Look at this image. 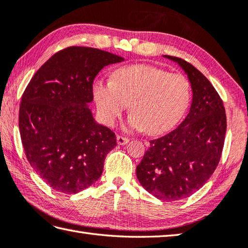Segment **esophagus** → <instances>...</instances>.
Listing matches in <instances>:
<instances>
[{
	"instance_id": "obj_1",
	"label": "esophagus",
	"mask_w": 248,
	"mask_h": 248,
	"mask_svg": "<svg viewBox=\"0 0 248 248\" xmlns=\"http://www.w3.org/2000/svg\"><path fill=\"white\" fill-rule=\"evenodd\" d=\"M116 142H118V144H125L128 142V138L126 137H123V136H116Z\"/></svg>"
}]
</instances>
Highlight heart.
<instances>
[{
	"instance_id": "1",
	"label": "heart",
	"mask_w": 248,
	"mask_h": 248,
	"mask_svg": "<svg viewBox=\"0 0 248 248\" xmlns=\"http://www.w3.org/2000/svg\"><path fill=\"white\" fill-rule=\"evenodd\" d=\"M191 84L184 74L147 64L119 69L112 80H98L94 97L104 122L112 126L130 104L128 127L151 135L174 127L191 101Z\"/></svg>"
}]
</instances>
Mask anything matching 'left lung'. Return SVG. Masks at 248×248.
<instances>
[{
  "label": "left lung",
  "instance_id": "1",
  "mask_svg": "<svg viewBox=\"0 0 248 248\" xmlns=\"http://www.w3.org/2000/svg\"><path fill=\"white\" fill-rule=\"evenodd\" d=\"M167 58L178 62L188 74L192 105L178 127L150 140L136 174L149 193L171 202L197 192L213 175L225 144L227 115L220 96L202 72L184 59Z\"/></svg>",
  "mask_w": 248,
  "mask_h": 248
}]
</instances>
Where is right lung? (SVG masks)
<instances>
[{
  "mask_svg": "<svg viewBox=\"0 0 248 248\" xmlns=\"http://www.w3.org/2000/svg\"><path fill=\"white\" fill-rule=\"evenodd\" d=\"M122 57L98 48L59 50L32 77L19 108V130L28 162L50 188L78 193L104 170L116 146L115 134L97 124L86 104L93 101L98 72Z\"/></svg>",
  "mask_w": 248,
  "mask_h": 248,
  "instance_id": "right-lung-1",
  "label": "right lung"
}]
</instances>
